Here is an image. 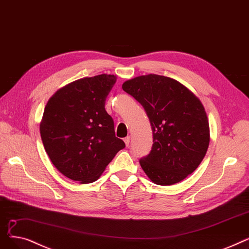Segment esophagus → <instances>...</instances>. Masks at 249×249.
<instances>
[{
    "instance_id": "1",
    "label": "esophagus",
    "mask_w": 249,
    "mask_h": 249,
    "mask_svg": "<svg viewBox=\"0 0 249 249\" xmlns=\"http://www.w3.org/2000/svg\"><path fill=\"white\" fill-rule=\"evenodd\" d=\"M129 140H131V137H129V136L124 139V144H125V146H126V147H128V145H129Z\"/></svg>"
}]
</instances>
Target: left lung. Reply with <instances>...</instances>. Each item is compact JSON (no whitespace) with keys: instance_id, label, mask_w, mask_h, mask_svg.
Returning a JSON list of instances; mask_svg holds the SVG:
<instances>
[{"instance_id":"1","label":"left lung","mask_w":249,"mask_h":249,"mask_svg":"<svg viewBox=\"0 0 249 249\" xmlns=\"http://www.w3.org/2000/svg\"><path fill=\"white\" fill-rule=\"evenodd\" d=\"M123 89L143 105L152 126V150L141 167L158 185L180 182L198 167L210 144L203 103L180 82L155 74L127 80Z\"/></svg>"}]
</instances>
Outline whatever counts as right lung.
Instances as JSON below:
<instances>
[{
    "instance_id": "add662e5",
    "label": "right lung",
    "mask_w": 249,
    "mask_h": 249,
    "mask_svg": "<svg viewBox=\"0 0 249 249\" xmlns=\"http://www.w3.org/2000/svg\"><path fill=\"white\" fill-rule=\"evenodd\" d=\"M115 82L116 76L107 74L82 78L58 89L45 105L42 143L54 167L70 179L96 181L125 147L104 108Z\"/></svg>"
}]
</instances>
